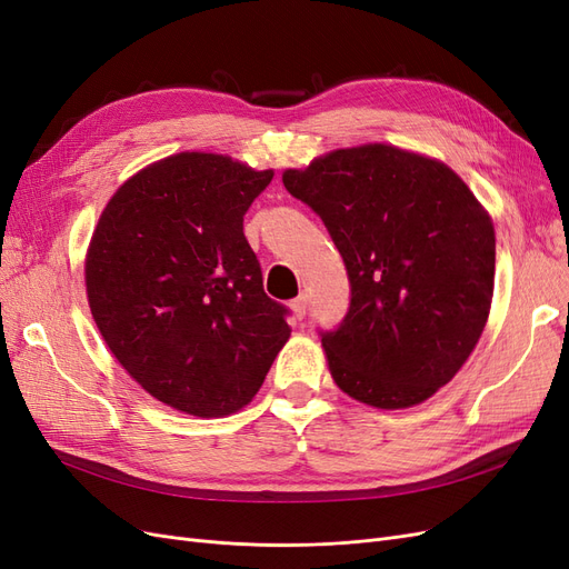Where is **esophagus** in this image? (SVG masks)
<instances>
[{
  "label": "esophagus",
  "instance_id": "34e87169",
  "mask_svg": "<svg viewBox=\"0 0 569 569\" xmlns=\"http://www.w3.org/2000/svg\"><path fill=\"white\" fill-rule=\"evenodd\" d=\"M289 306H291V311H295V316L301 320L306 316V311H308V297L301 295V297H297L295 301H291Z\"/></svg>",
  "mask_w": 569,
  "mask_h": 569
}]
</instances>
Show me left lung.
<instances>
[{
  "mask_svg": "<svg viewBox=\"0 0 569 569\" xmlns=\"http://www.w3.org/2000/svg\"><path fill=\"white\" fill-rule=\"evenodd\" d=\"M282 182L320 216L347 266L349 311L320 330L337 387L391 410L449 385L493 297V226L468 184L387 144L332 151Z\"/></svg>",
  "mask_w": 569,
  "mask_h": 569,
  "instance_id": "left-lung-1",
  "label": "left lung"
}]
</instances>
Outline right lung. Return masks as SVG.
Listing matches in <instances>:
<instances>
[{"mask_svg":"<svg viewBox=\"0 0 569 569\" xmlns=\"http://www.w3.org/2000/svg\"><path fill=\"white\" fill-rule=\"evenodd\" d=\"M272 180L184 151L130 178L92 234V318L134 382L199 418L244 408L289 339V308L263 291L244 216Z\"/></svg>","mask_w":569,"mask_h":569,"instance_id":"add662e5","label":"right lung"}]
</instances>
